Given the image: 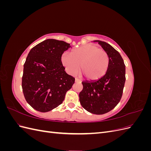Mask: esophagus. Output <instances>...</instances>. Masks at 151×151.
Wrapping results in <instances>:
<instances>
[{"mask_svg":"<svg viewBox=\"0 0 151 151\" xmlns=\"http://www.w3.org/2000/svg\"><path fill=\"white\" fill-rule=\"evenodd\" d=\"M75 82H76V83H81V80L80 79H77V78H76L75 79Z\"/></svg>","mask_w":151,"mask_h":151,"instance_id":"34e87169","label":"esophagus"}]
</instances>
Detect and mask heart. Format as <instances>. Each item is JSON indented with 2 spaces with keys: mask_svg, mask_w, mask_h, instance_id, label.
Here are the masks:
<instances>
[{
  "mask_svg": "<svg viewBox=\"0 0 151 151\" xmlns=\"http://www.w3.org/2000/svg\"><path fill=\"white\" fill-rule=\"evenodd\" d=\"M61 61L69 74H76L81 65V71L86 79L96 80L106 74L109 58L106 51L88 44L73 49L70 53H63Z\"/></svg>",
  "mask_w": 151,
  "mask_h": 151,
  "instance_id": "heart-1",
  "label": "heart"
}]
</instances>
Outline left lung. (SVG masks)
<instances>
[{"label": "left lung", "instance_id": "1", "mask_svg": "<svg viewBox=\"0 0 151 151\" xmlns=\"http://www.w3.org/2000/svg\"><path fill=\"white\" fill-rule=\"evenodd\" d=\"M108 54L109 63L104 76L98 80L82 82L83 89L79 101L86 110L103 115L110 111L120 102L125 82V65L122 56L110 45L95 40Z\"/></svg>", "mask_w": 151, "mask_h": 151}]
</instances>
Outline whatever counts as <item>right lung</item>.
<instances>
[{"instance_id":"1","label":"right lung","mask_w":151,"mask_h":151,"mask_svg":"<svg viewBox=\"0 0 151 151\" xmlns=\"http://www.w3.org/2000/svg\"><path fill=\"white\" fill-rule=\"evenodd\" d=\"M70 45L48 39L29 52L24 64L22 88L26 101L36 110L48 112L62 103L74 77L67 74L61 57Z\"/></svg>"}]
</instances>
